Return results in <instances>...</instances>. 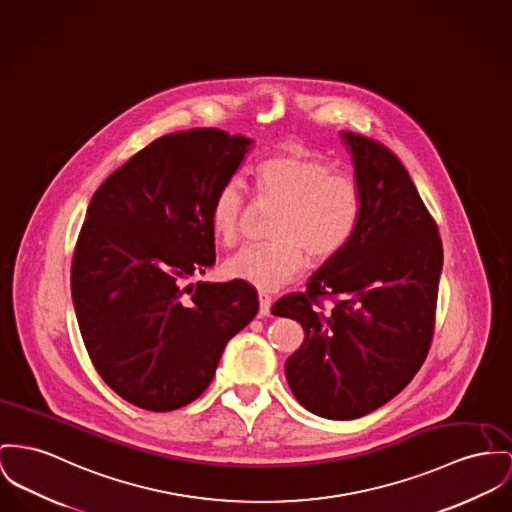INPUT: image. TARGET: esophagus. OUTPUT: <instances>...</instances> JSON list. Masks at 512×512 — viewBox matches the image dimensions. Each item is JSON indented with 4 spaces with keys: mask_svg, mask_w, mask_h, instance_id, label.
<instances>
[{
    "mask_svg": "<svg viewBox=\"0 0 512 512\" xmlns=\"http://www.w3.org/2000/svg\"><path fill=\"white\" fill-rule=\"evenodd\" d=\"M258 301H260V316H268L270 314V308H272V297L268 293H258Z\"/></svg>",
    "mask_w": 512,
    "mask_h": 512,
    "instance_id": "34e87169",
    "label": "esophagus"
}]
</instances>
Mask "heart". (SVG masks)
<instances>
[{"instance_id":"obj_1","label":"heart","mask_w":512,"mask_h":512,"mask_svg":"<svg viewBox=\"0 0 512 512\" xmlns=\"http://www.w3.org/2000/svg\"><path fill=\"white\" fill-rule=\"evenodd\" d=\"M260 204L279 211L273 217L272 242L233 254L223 270L231 279L275 291L307 268L308 256L330 262L351 242L361 219V190L353 176L334 171L320 155L281 151L256 167ZM250 209L246 184L239 176L225 180L211 204V229L225 246L244 235Z\"/></svg>"}]
</instances>
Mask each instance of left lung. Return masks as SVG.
Segmentation results:
<instances>
[{"label":"left lung","mask_w":512,"mask_h":512,"mask_svg":"<svg viewBox=\"0 0 512 512\" xmlns=\"http://www.w3.org/2000/svg\"><path fill=\"white\" fill-rule=\"evenodd\" d=\"M361 190L359 227L305 293L272 312L305 328L285 375L301 406L357 419L390 402L421 369L435 330L443 242L402 161L382 143L341 132ZM324 300H332L330 309Z\"/></svg>","instance_id":"1"}]
</instances>
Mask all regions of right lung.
I'll list each match as a JSON object with an SVG mask.
<instances>
[{
    "mask_svg": "<svg viewBox=\"0 0 512 512\" xmlns=\"http://www.w3.org/2000/svg\"><path fill=\"white\" fill-rule=\"evenodd\" d=\"M252 141L217 128L159 137L93 194L71 260L87 353L126 402L172 411L209 386L256 316L242 281L188 283L215 262L211 204Z\"/></svg>",
    "mask_w": 512,
    "mask_h": 512,
    "instance_id": "obj_1",
    "label": "right lung"
}]
</instances>
